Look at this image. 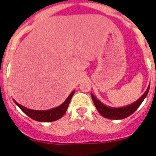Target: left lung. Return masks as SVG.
I'll use <instances>...</instances> for the list:
<instances>
[{
    "label": "left lung",
    "mask_w": 156,
    "mask_h": 156,
    "mask_svg": "<svg viewBox=\"0 0 156 156\" xmlns=\"http://www.w3.org/2000/svg\"><path fill=\"white\" fill-rule=\"evenodd\" d=\"M149 88L150 84L148 85L146 91L136 101L129 105L119 107V108H115V107L105 105L102 102H101L100 101L95 97L93 94L91 93L90 94H91L92 100H93L95 107L98 109L99 113L102 115L103 117L109 119H122L129 116L138 108V107L143 102V101L144 100L146 96L148 95V91H149Z\"/></svg>",
    "instance_id": "8db88e82"
}]
</instances>
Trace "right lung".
Instances as JSON below:
<instances>
[{"instance_id": "add662e5", "label": "right lung", "mask_w": 156, "mask_h": 156, "mask_svg": "<svg viewBox=\"0 0 156 156\" xmlns=\"http://www.w3.org/2000/svg\"><path fill=\"white\" fill-rule=\"evenodd\" d=\"M75 93V90H73L71 92L69 97L66 99L64 102L55 108H51L48 110H34L30 109L28 108H26L22 105L13 99L14 102L16 103V105L19 107L25 114H27L31 119H34L38 122H52V121L58 120V119L62 118L65 115L66 112L67 111L68 106L69 105L70 101H71L73 95Z\"/></svg>"}]
</instances>
